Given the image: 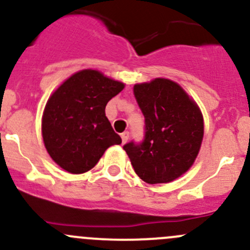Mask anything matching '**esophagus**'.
<instances>
[{
  "label": "esophagus",
  "instance_id": "esophagus-1",
  "mask_svg": "<svg viewBox=\"0 0 250 250\" xmlns=\"http://www.w3.org/2000/svg\"><path fill=\"white\" fill-rule=\"evenodd\" d=\"M121 138H122V143L125 144L127 140L129 139V132H123L122 134H121Z\"/></svg>",
  "mask_w": 250,
  "mask_h": 250
}]
</instances>
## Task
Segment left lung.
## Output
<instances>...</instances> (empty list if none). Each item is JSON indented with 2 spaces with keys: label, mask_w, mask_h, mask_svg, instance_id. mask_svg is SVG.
Here are the masks:
<instances>
[{
  "label": "left lung",
  "mask_w": 250,
  "mask_h": 250,
  "mask_svg": "<svg viewBox=\"0 0 250 250\" xmlns=\"http://www.w3.org/2000/svg\"><path fill=\"white\" fill-rule=\"evenodd\" d=\"M135 100L145 117L140 143L123 148L133 168L147 184L170 183L195 162L203 139V117L185 90L170 80L135 84Z\"/></svg>",
  "instance_id": "8db88e82"
}]
</instances>
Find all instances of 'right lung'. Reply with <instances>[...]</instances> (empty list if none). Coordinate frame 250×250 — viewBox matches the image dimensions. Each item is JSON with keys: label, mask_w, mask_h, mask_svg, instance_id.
<instances>
[{"label": "right lung", "mask_w": 250, "mask_h": 250, "mask_svg": "<svg viewBox=\"0 0 250 250\" xmlns=\"http://www.w3.org/2000/svg\"><path fill=\"white\" fill-rule=\"evenodd\" d=\"M123 88L102 72L82 70L53 93L43 112L42 135L48 153L62 169L88 172L107 147L122 143L105 107Z\"/></svg>", "instance_id": "right-lung-1"}]
</instances>
